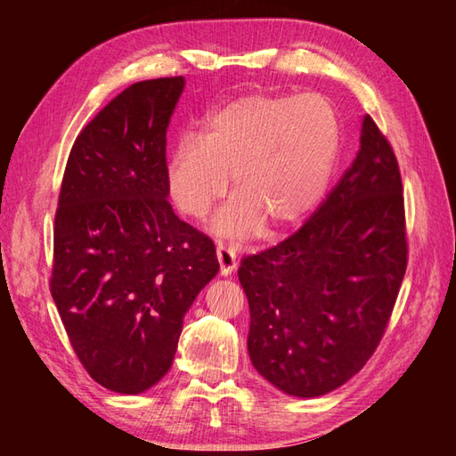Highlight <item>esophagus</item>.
<instances>
[{"instance_id": "obj_1", "label": "esophagus", "mask_w": 456, "mask_h": 456, "mask_svg": "<svg viewBox=\"0 0 456 456\" xmlns=\"http://www.w3.org/2000/svg\"><path fill=\"white\" fill-rule=\"evenodd\" d=\"M216 255H217V260H219V274H221V276H227V274H231V273H233V270L237 268L235 253H233V250H231L229 247L219 243V245H217V250H216Z\"/></svg>"}]
</instances>
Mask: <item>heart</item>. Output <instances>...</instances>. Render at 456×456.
Returning a JSON list of instances; mask_svg holds the SVG:
<instances>
[{
  "label": "heart",
  "instance_id": "b5f03b06",
  "mask_svg": "<svg viewBox=\"0 0 456 456\" xmlns=\"http://www.w3.org/2000/svg\"><path fill=\"white\" fill-rule=\"evenodd\" d=\"M341 142L333 103L322 94H248L211 115L206 131L183 133L167 164L170 200L203 219L225 196L235 198L213 221L216 233L243 239L265 221L286 229L323 200Z\"/></svg>",
  "mask_w": 456,
  "mask_h": 456
}]
</instances>
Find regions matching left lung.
<instances>
[{"label":"left lung","instance_id":"8db88e82","mask_svg":"<svg viewBox=\"0 0 456 456\" xmlns=\"http://www.w3.org/2000/svg\"><path fill=\"white\" fill-rule=\"evenodd\" d=\"M402 190L392 144L366 115L361 151L314 216L240 260L248 356L276 388L317 398L380 345L408 266Z\"/></svg>","mask_w":456,"mask_h":456}]
</instances>
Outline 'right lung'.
Segmentation results:
<instances>
[{
    "mask_svg": "<svg viewBox=\"0 0 456 456\" xmlns=\"http://www.w3.org/2000/svg\"><path fill=\"white\" fill-rule=\"evenodd\" d=\"M182 76L131 84L76 137L54 216L51 294L95 382L141 394L172 366L216 245L174 213L167 129Z\"/></svg>",
    "mask_w": 456,
    "mask_h": 456,
    "instance_id": "obj_1",
    "label": "right lung"
}]
</instances>
